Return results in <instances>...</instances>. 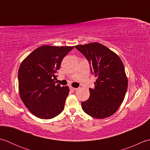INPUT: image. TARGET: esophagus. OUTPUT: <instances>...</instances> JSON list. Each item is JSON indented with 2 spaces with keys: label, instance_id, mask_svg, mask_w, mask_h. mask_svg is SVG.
Returning <instances> with one entry per match:
<instances>
[{
  "label": "esophagus",
  "instance_id": "esophagus-1",
  "mask_svg": "<svg viewBox=\"0 0 150 150\" xmlns=\"http://www.w3.org/2000/svg\"><path fill=\"white\" fill-rule=\"evenodd\" d=\"M69 89H70V90L72 91H75L76 90H77V88H73V87H72V86H70V87H69Z\"/></svg>",
  "mask_w": 150,
  "mask_h": 150
}]
</instances>
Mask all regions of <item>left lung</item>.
Instances as JSON below:
<instances>
[{"label": "left lung", "instance_id": "left-lung-1", "mask_svg": "<svg viewBox=\"0 0 150 150\" xmlns=\"http://www.w3.org/2000/svg\"><path fill=\"white\" fill-rule=\"evenodd\" d=\"M91 65L97 80L90 88V98L81 103L86 113L96 119L109 117L123 102L128 88V78L120 57L98 42L75 46Z\"/></svg>", "mask_w": 150, "mask_h": 150}]
</instances>
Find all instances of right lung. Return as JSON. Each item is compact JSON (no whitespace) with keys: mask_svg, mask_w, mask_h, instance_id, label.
Wrapping results in <instances>:
<instances>
[{"mask_svg":"<svg viewBox=\"0 0 150 150\" xmlns=\"http://www.w3.org/2000/svg\"><path fill=\"white\" fill-rule=\"evenodd\" d=\"M73 48L44 45L21 62L18 73L19 94L26 107L37 117L52 119L64 108L69 87L55 84V73L64 57Z\"/></svg>","mask_w":150,"mask_h":150,"instance_id":"right-lung-1","label":"right lung"}]
</instances>
